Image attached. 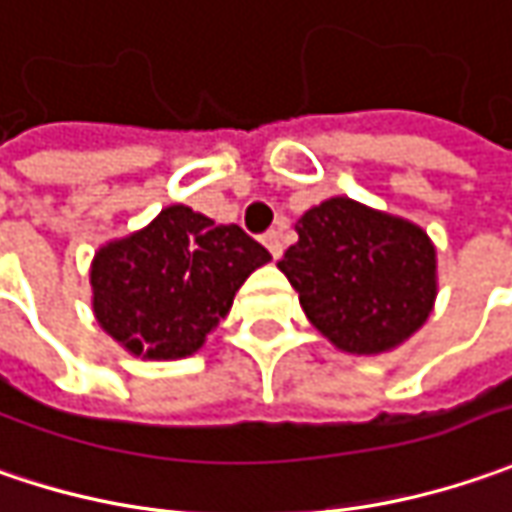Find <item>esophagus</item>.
<instances>
[{"instance_id": "esophagus-1", "label": "esophagus", "mask_w": 512, "mask_h": 512, "mask_svg": "<svg viewBox=\"0 0 512 512\" xmlns=\"http://www.w3.org/2000/svg\"><path fill=\"white\" fill-rule=\"evenodd\" d=\"M263 243H266V249H269V255L278 260L280 255H283V240H280V232H266V237H263Z\"/></svg>"}]
</instances>
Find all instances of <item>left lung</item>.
<instances>
[{"label":"left lung","instance_id":"obj_1","mask_svg":"<svg viewBox=\"0 0 512 512\" xmlns=\"http://www.w3.org/2000/svg\"><path fill=\"white\" fill-rule=\"evenodd\" d=\"M295 232L280 272L338 349L387 352L424 326L435 300V249L424 229L332 197L303 214Z\"/></svg>","mask_w":512,"mask_h":512}]
</instances>
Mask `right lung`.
I'll list each match as a JSON object with an SVG mask.
<instances>
[{"mask_svg": "<svg viewBox=\"0 0 512 512\" xmlns=\"http://www.w3.org/2000/svg\"><path fill=\"white\" fill-rule=\"evenodd\" d=\"M269 260L240 226L168 206L143 232L97 252L94 312L128 352L154 361L186 358L229 315L243 280Z\"/></svg>", "mask_w": 512, "mask_h": 512, "instance_id": "add662e5", "label": "right lung"}]
</instances>
